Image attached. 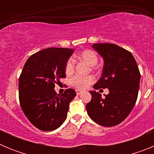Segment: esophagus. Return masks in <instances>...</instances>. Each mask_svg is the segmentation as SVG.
Listing matches in <instances>:
<instances>
[{
	"label": "esophagus",
	"instance_id": "esophagus-1",
	"mask_svg": "<svg viewBox=\"0 0 154 154\" xmlns=\"http://www.w3.org/2000/svg\"><path fill=\"white\" fill-rule=\"evenodd\" d=\"M75 92H76V94H77V96H79L80 94H81L82 92L81 90H79V89H76Z\"/></svg>",
	"mask_w": 154,
	"mask_h": 154
}]
</instances>
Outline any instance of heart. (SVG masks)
<instances>
[{
	"label": "heart",
	"instance_id": "obj_1",
	"mask_svg": "<svg viewBox=\"0 0 154 154\" xmlns=\"http://www.w3.org/2000/svg\"><path fill=\"white\" fill-rule=\"evenodd\" d=\"M76 58L81 61L86 62L89 66H95L98 62V57L96 52L92 50L86 49L76 55ZM75 69V63L72 58H69L65 64V74L70 75L73 73ZM95 81V79L92 75L79 76L75 75L71 79L70 83L72 86L75 87L78 89H84L92 84Z\"/></svg>",
	"mask_w": 154,
	"mask_h": 154
}]
</instances>
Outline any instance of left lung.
I'll list each match as a JSON object with an SVG mask.
<instances>
[{"mask_svg": "<svg viewBox=\"0 0 154 154\" xmlns=\"http://www.w3.org/2000/svg\"><path fill=\"white\" fill-rule=\"evenodd\" d=\"M103 58V72L93 88L108 89L104 95L90 91L92 99L86 105L87 113L98 124L106 127L122 123L135 106L140 73L133 55L115 44L97 43L92 45Z\"/></svg>", "mask_w": 154, "mask_h": 154, "instance_id": "8db88e82", "label": "left lung"}]
</instances>
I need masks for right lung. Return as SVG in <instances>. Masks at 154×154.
Listing matches in <instances>:
<instances>
[{"mask_svg": "<svg viewBox=\"0 0 154 154\" xmlns=\"http://www.w3.org/2000/svg\"><path fill=\"white\" fill-rule=\"evenodd\" d=\"M74 51L48 48L35 53L25 62L19 78V101L24 115L42 131L58 129L67 117L74 89L55 92V84L65 78V64Z\"/></svg>", "mask_w": 154, "mask_h": 154, "instance_id": "right-lung-1", "label": "right lung"}]
</instances>
